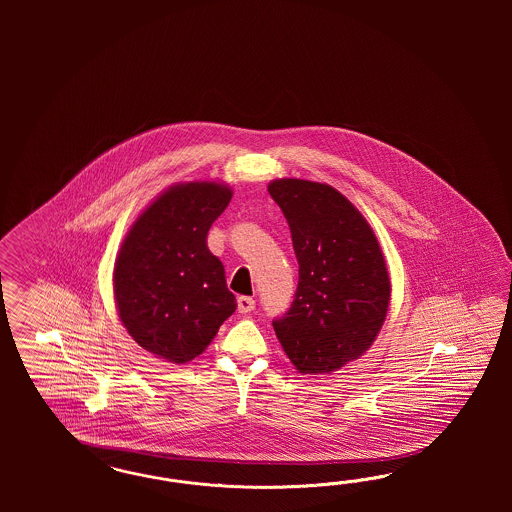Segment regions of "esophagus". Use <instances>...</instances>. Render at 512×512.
Wrapping results in <instances>:
<instances>
[{
    "label": "esophagus",
    "mask_w": 512,
    "mask_h": 512,
    "mask_svg": "<svg viewBox=\"0 0 512 512\" xmlns=\"http://www.w3.org/2000/svg\"><path fill=\"white\" fill-rule=\"evenodd\" d=\"M255 310V300L251 296H240L238 298V311L240 313H249Z\"/></svg>",
    "instance_id": "esophagus-1"
}]
</instances>
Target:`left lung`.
<instances>
[{
  "label": "left lung",
  "instance_id": "8db88e82",
  "mask_svg": "<svg viewBox=\"0 0 512 512\" xmlns=\"http://www.w3.org/2000/svg\"><path fill=\"white\" fill-rule=\"evenodd\" d=\"M289 223L298 287L272 321L300 373H330L362 357L387 317L390 278L372 227L332 186L283 178L268 186Z\"/></svg>",
  "mask_w": 512,
  "mask_h": 512
}]
</instances>
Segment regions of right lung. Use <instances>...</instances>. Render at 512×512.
<instances>
[{
  "mask_svg": "<svg viewBox=\"0 0 512 512\" xmlns=\"http://www.w3.org/2000/svg\"><path fill=\"white\" fill-rule=\"evenodd\" d=\"M231 197L216 182L169 187L125 236L114 266L116 308L129 336L155 357H199L236 310L223 263L206 244Z\"/></svg>",
  "mask_w": 512,
  "mask_h": 512,
  "instance_id": "1",
  "label": "right lung"
}]
</instances>
